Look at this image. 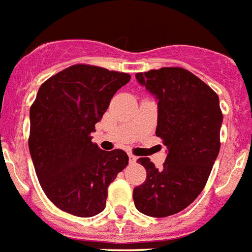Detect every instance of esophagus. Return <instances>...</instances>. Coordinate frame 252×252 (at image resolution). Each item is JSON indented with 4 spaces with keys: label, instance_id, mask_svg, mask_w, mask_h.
<instances>
[{
    "label": "esophagus",
    "instance_id": "34e87169",
    "mask_svg": "<svg viewBox=\"0 0 252 252\" xmlns=\"http://www.w3.org/2000/svg\"><path fill=\"white\" fill-rule=\"evenodd\" d=\"M128 160H130V162H135L136 156H134L132 154H128Z\"/></svg>",
    "mask_w": 252,
    "mask_h": 252
}]
</instances>
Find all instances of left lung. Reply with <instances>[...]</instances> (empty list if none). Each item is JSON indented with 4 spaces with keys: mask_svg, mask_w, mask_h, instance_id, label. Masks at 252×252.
I'll use <instances>...</instances> for the list:
<instances>
[{
    "mask_svg": "<svg viewBox=\"0 0 252 252\" xmlns=\"http://www.w3.org/2000/svg\"><path fill=\"white\" fill-rule=\"evenodd\" d=\"M135 76L158 101L156 135L168 156L160 170L148 158H138L147 178L132 199L139 212L166 217L190 206L206 186L220 151L222 112L216 92L189 70L161 67Z\"/></svg>",
    "mask_w": 252,
    "mask_h": 252,
    "instance_id": "1",
    "label": "left lung"
}]
</instances>
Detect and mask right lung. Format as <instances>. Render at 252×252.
I'll return each instance as SVG.
<instances>
[{
  "label": "right lung",
  "instance_id": "obj_1",
  "mask_svg": "<svg viewBox=\"0 0 252 252\" xmlns=\"http://www.w3.org/2000/svg\"><path fill=\"white\" fill-rule=\"evenodd\" d=\"M130 78L72 65L45 80L31 105L28 147L36 176L50 202L70 215L92 217L104 211L108 186L128 164L125 151L100 150L91 132Z\"/></svg>",
  "mask_w": 252,
  "mask_h": 252
}]
</instances>
